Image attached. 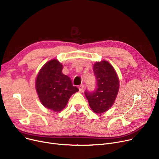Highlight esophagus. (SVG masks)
<instances>
[{
	"label": "esophagus",
	"instance_id": "obj_1",
	"mask_svg": "<svg viewBox=\"0 0 159 159\" xmlns=\"http://www.w3.org/2000/svg\"><path fill=\"white\" fill-rule=\"evenodd\" d=\"M84 86L83 84H81L80 86H79V89L80 91H82L83 89H84Z\"/></svg>",
	"mask_w": 159,
	"mask_h": 159
}]
</instances>
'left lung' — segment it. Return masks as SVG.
Returning <instances> with one entry per match:
<instances>
[{
    "instance_id": "8db88e82",
    "label": "left lung",
    "mask_w": 159,
    "mask_h": 159,
    "mask_svg": "<svg viewBox=\"0 0 159 159\" xmlns=\"http://www.w3.org/2000/svg\"><path fill=\"white\" fill-rule=\"evenodd\" d=\"M93 72L97 88L93 93L86 91L89 105L95 113L101 114L113 105L119 89V79L113 66L106 61L96 62Z\"/></svg>"
}]
</instances>
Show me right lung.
I'll return each mask as SVG.
<instances>
[{"label": "right lung", "mask_w": 159, "mask_h": 159, "mask_svg": "<svg viewBox=\"0 0 159 159\" xmlns=\"http://www.w3.org/2000/svg\"><path fill=\"white\" fill-rule=\"evenodd\" d=\"M62 68L57 59L50 60L42 67L35 80L40 101L47 109L55 112L62 111L70 97L79 91L70 78L62 73Z\"/></svg>", "instance_id": "obj_1"}]
</instances>
